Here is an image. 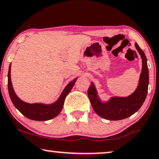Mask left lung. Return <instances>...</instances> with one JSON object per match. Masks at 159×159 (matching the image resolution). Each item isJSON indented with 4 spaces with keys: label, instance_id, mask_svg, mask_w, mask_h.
<instances>
[{
    "label": "left lung",
    "instance_id": "1",
    "mask_svg": "<svg viewBox=\"0 0 159 159\" xmlns=\"http://www.w3.org/2000/svg\"><path fill=\"white\" fill-rule=\"evenodd\" d=\"M135 45L142 58V70L139 86L133 94L126 98L113 97L107 102L103 103L98 98L96 89L93 83L88 89V97L93 110L98 116L105 119L117 121L129 117L141 108L146 98L149 84V70L147 58L137 43H135Z\"/></svg>",
    "mask_w": 159,
    "mask_h": 159
}]
</instances>
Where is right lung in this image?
<instances>
[{"instance_id":"right-lung-1","label":"right lung","mask_w":159,"mask_h":159,"mask_svg":"<svg viewBox=\"0 0 159 159\" xmlns=\"http://www.w3.org/2000/svg\"><path fill=\"white\" fill-rule=\"evenodd\" d=\"M10 70L11 64L9 65L8 72V89L11 100L15 107L18 109L24 116L31 120H35V121H47V120L56 117L62 110L65 98L71 90L77 80V78H76L75 79L70 82L65 87L58 101H56L53 104L49 105L43 104H28V103L20 100L15 94L12 85V81H11Z\"/></svg>"}]
</instances>
